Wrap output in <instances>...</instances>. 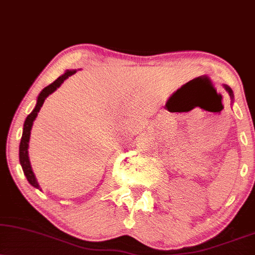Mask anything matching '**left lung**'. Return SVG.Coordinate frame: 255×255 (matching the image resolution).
Instances as JSON below:
<instances>
[{
	"instance_id": "1",
	"label": "left lung",
	"mask_w": 255,
	"mask_h": 255,
	"mask_svg": "<svg viewBox=\"0 0 255 255\" xmlns=\"http://www.w3.org/2000/svg\"><path fill=\"white\" fill-rule=\"evenodd\" d=\"M225 88H226V90H227V92H228V93H230V96H231V98H232V99H233V92H232V89L230 88V87H228V86H225Z\"/></svg>"
}]
</instances>
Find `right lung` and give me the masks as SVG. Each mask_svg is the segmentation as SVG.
Masks as SVG:
<instances>
[{
    "label": "right lung",
    "mask_w": 255,
    "mask_h": 255,
    "mask_svg": "<svg viewBox=\"0 0 255 255\" xmlns=\"http://www.w3.org/2000/svg\"><path fill=\"white\" fill-rule=\"evenodd\" d=\"M75 72L76 70H67L62 76H60L59 79L55 80L53 83H50L49 86H47L46 88H43V90L40 93V95H38L36 106H35L34 111L28 115L24 121L23 133H22L21 143H20V162H21L22 169H23L24 175L27 176V180L29 181V183H30L31 186L36 187V188H38V183L36 181V178H35L33 170H31V166H30V162H29V157H28L29 138H30V130H31V127H33V122L35 119H36L37 113L40 112L42 105H43L44 100H46L47 96L51 94L53 92H55V90L62 85L64 80L68 79L70 75H73V74H75Z\"/></svg>",
    "instance_id": "add662e5"
}]
</instances>
